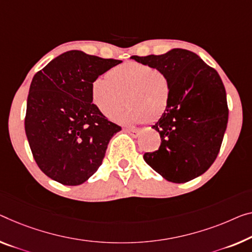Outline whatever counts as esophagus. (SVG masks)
Segmentation results:
<instances>
[{
	"instance_id": "34e87169",
	"label": "esophagus",
	"mask_w": 252,
	"mask_h": 252,
	"mask_svg": "<svg viewBox=\"0 0 252 252\" xmlns=\"http://www.w3.org/2000/svg\"><path fill=\"white\" fill-rule=\"evenodd\" d=\"M125 131H127V133L130 134L133 137H137L138 134H139V131H141V130L135 129V128H126Z\"/></svg>"
}]
</instances>
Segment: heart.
<instances>
[{
  "label": "heart",
  "mask_w": 252,
  "mask_h": 252,
  "mask_svg": "<svg viewBox=\"0 0 252 252\" xmlns=\"http://www.w3.org/2000/svg\"><path fill=\"white\" fill-rule=\"evenodd\" d=\"M126 95L129 107L118 116ZM171 87L168 76L150 65L127 62L95 77L91 84V99L104 117L123 124L157 121L170 102Z\"/></svg>",
  "instance_id": "b5f03b06"
}]
</instances>
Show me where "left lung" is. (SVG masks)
Listing matches in <instances>:
<instances>
[{"label":"left lung","instance_id":"1","mask_svg":"<svg viewBox=\"0 0 252 252\" xmlns=\"http://www.w3.org/2000/svg\"><path fill=\"white\" fill-rule=\"evenodd\" d=\"M168 76L171 96L164 114L152 126L161 145L144 160L165 180L187 183L215 161L225 133L229 109L219 73L198 55L173 48L163 55L131 56Z\"/></svg>","mask_w":252,"mask_h":252}]
</instances>
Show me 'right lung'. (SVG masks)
I'll return each instance as SVG.
<instances>
[{"mask_svg": "<svg viewBox=\"0 0 252 252\" xmlns=\"http://www.w3.org/2000/svg\"><path fill=\"white\" fill-rule=\"evenodd\" d=\"M121 63L69 50L34 74L25 129L34 161L50 179L77 186L101 165L111 137L122 128L92 103L91 84Z\"/></svg>", "mask_w": 252, "mask_h": 252, "instance_id": "add662e5", "label": "right lung"}]
</instances>
